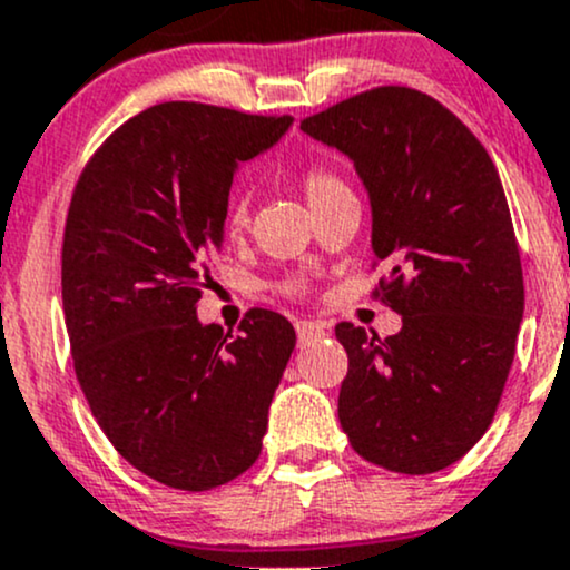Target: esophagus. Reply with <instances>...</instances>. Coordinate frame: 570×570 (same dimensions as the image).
Instances as JSON below:
<instances>
[{"instance_id":"esophagus-1","label":"esophagus","mask_w":570,"mask_h":570,"mask_svg":"<svg viewBox=\"0 0 570 570\" xmlns=\"http://www.w3.org/2000/svg\"><path fill=\"white\" fill-rule=\"evenodd\" d=\"M324 333H327V327H324L322 322H297V337H299V343L314 341V337H322Z\"/></svg>"}]
</instances>
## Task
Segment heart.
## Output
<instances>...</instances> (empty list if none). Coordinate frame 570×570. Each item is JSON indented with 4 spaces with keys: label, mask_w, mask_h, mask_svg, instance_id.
<instances>
[{
    "label": "heart",
    "mask_w": 570,
    "mask_h": 570,
    "mask_svg": "<svg viewBox=\"0 0 570 570\" xmlns=\"http://www.w3.org/2000/svg\"><path fill=\"white\" fill-rule=\"evenodd\" d=\"M299 186H303L305 199L311 203V208H318V205L330 203V199L341 197V194H352L343 178L335 170H330L327 165H308L299 175ZM252 224V208H248V197L237 194L229 203L227 214H224V229H227L229 237H240ZM292 292L299 289V284H289Z\"/></svg>",
    "instance_id": "b5f03b06"
}]
</instances>
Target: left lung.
I'll use <instances>...</instances> for the list:
<instances>
[{
  "label": "left lung",
  "instance_id": "obj_1",
  "mask_svg": "<svg viewBox=\"0 0 570 570\" xmlns=\"http://www.w3.org/2000/svg\"><path fill=\"white\" fill-rule=\"evenodd\" d=\"M354 161L371 197L381 299L397 335L341 322L348 354L337 419L354 452L395 473H435L487 433L524 311L503 184L471 129L428 94L381 86L299 124Z\"/></svg>",
  "mask_w": 570,
  "mask_h": 570
}]
</instances>
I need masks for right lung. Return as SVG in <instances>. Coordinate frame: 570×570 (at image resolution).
Returning <instances> with one entry per match:
<instances>
[{
    "label": "right lung",
    "instance_id": "1",
    "mask_svg": "<svg viewBox=\"0 0 570 570\" xmlns=\"http://www.w3.org/2000/svg\"><path fill=\"white\" fill-rule=\"evenodd\" d=\"M292 121L154 105L102 142L75 186L61 248L75 376L118 454L173 490L227 484L262 452L295 327L254 308L233 335L199 322L197 303L237 165Z\"/></svg>",
    "mask_w": 570,
    "mask_h": 570
}]
</instances>
